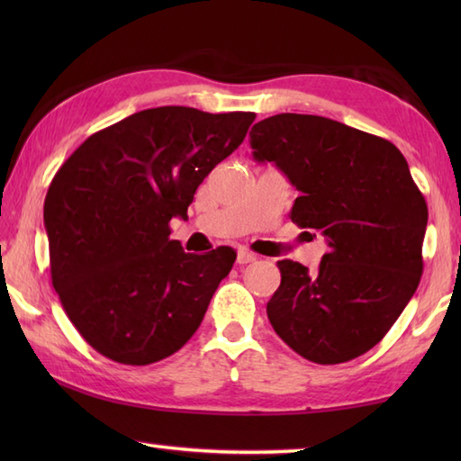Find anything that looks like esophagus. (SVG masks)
<instances>
[{"label": "esophagus", "instance_id": "1", "mask_svg": "<svg viewBox=\"0 0 461 461\" xmlns=\"http://www.w3.org/2000/svg\"><path fill=\"white\" fill-rule=\"evenodd\" d=\"M258 259V256L253 251H249V249H240L238 251V263L240 266H243V263H251V261H256Z\"/></svg>", "mask_w": 461, "mask_h": 461}]
</instances>
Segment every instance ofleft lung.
<instances>
[{
	"label": "left lung",
	"instance_id": "obj_1",
	"mask_svg": "<svg viewBox=\"0 0 461 461\" xmlns=\"http://www.w3.org/2000/svg\"><path fill=\"white\" fill-rule=\"evenodd\" d=\"M253 156L276 162L301 192L293 223L319 230L329 251L317 271L277 261L271 327L317 365H340L384 339L422 277L428 205L396 146L315 114L253 124Z\"/></svg>",
	"mask_w": 461,
	"mask_h": 461
}]
</instances>
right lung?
Returning <instances> with one entry per match:
<instances>
[{"mask_svg":"<svg viewBox=\"0 0 461 461\" xmlns=\"http://www.w3.org/2000/svg\"><path fill=\"white\" fill-rule=\"evenodd\" d=\"M253 121L256 113L146 109L91 134L57 170L43 205L53 287L103 357L152 365L198 330L236 251L184 253L170 220L184 218Z\"/></svg>","mask_w":461,"mask_h":461,"instance_id":"obj_1","label":"right lung"}]
</instances>
